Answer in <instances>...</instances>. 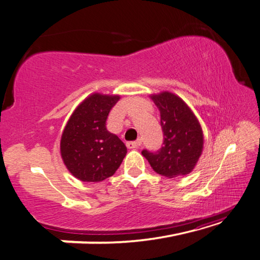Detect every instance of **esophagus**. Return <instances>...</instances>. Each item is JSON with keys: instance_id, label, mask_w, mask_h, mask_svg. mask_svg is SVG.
I'll return each mask as SVG.
<instances>
[{"instance_id": "esophagus-1", "label": "esophagus", "mask_w": 260, "mask_h": 260, "mask_svg": "<svg viewBox=\"0 0 260 260\" xmlns=\"http://www.w3.org/2000/svg\"><path fill=\"white\" fill-rule=\"evenodd\" d=\"M139 145H140V142H137V141L127 142V143H126V146L128 147V149H136V147Z\"/></svg>"}]
</instances>
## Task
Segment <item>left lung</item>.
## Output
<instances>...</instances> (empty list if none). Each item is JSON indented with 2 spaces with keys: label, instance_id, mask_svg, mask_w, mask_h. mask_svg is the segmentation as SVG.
I'll use <instances>...</instances> for the list:
<instances>
[{
  "label": "left lung",
  "instance_id": "left-lung-1",
  "mask_svg": "<svg viewBox=\"0 0 260 260\" xmlns=\"http://www.w3.org/2000/svg\"><path fill=\"white\" fill-rule=\"evenodd\" d=\"M160 110L164 143L157 151L143 150L156 174L167 178L188 175L194 169L203 150L201 125L184 101L170 92L151 96Z\"/></svg>",
  "mask_w": 260,
  "mask_h": 260
}]
</instances>
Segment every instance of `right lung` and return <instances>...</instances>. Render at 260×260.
I'll return each mask as SVG.
<instances>
[{"label": "right lung", "instance_id": "obj_1", "mask_svg": "<svg viewBox=\"0 0 260 260\" xmlns=\"http://www.w3.org/2000/svg\"><path fill=\"white\" fill-rule=\"evenodd\" d=\"M118 100V95H90L65 126L60 154L69 171L80 180L103 181L113 176L123 162L126 146L106 127L110 110Z\"/></svg>", "mask_w": 260, "mask_h": 260}]
</instances>
